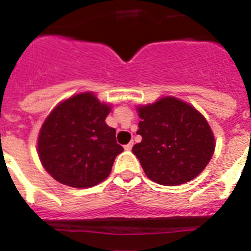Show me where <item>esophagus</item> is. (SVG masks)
Returning <instances> with one entry per match:
<instances>
[{"instance_id": "obj_1", "label": "esophagus", "mask_w": 251, "mask_h": 251, "mask_svg": "<svg viewBox=\"0 0 251 251\" xmlns=\"http://www.w3.org/2000/svg\"><path fill=\"white\" fill-rule=\"evenodd\" d=\"M132 147H133V142H129L128 145L124 146V150H126V151H130V150H132Z\"/></svg>"}]
</instances>
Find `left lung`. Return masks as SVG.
<instances>
[{"mask_svg":"<svg viewBox=\"0 0 251 251\" xmlns=\"http://www.w3.org/2000/svg\"><path fill=\"white\" fill-rule=\"evenodd\" d=\"M142 141L132 151L146 176L163 186L188 182L205 170L215 151V137L196 108L175 97L137 106Z\"/></svg>","mask_w":251,"mask_h":251,"instance_id":"8db88e82","label":"left lung"}]
</instances>
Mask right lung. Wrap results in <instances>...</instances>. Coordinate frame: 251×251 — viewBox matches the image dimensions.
Instances as JSON below:
<instances>
[{
	"instance_id": "obj_1",
	"label": "right lung",
	"mask_w": 251,
	"mask_h": 251,
	"mask_svg": "<svg viewBox=\"0 0 251 251\" xmlns=\"http://www.w3.org/2000/svg\"><path fill=\"white\" fill-rule=\"evenodd\" d=\"M112 105L84 92L57 104L44 122L37 152L52 178L75 188H88L109 176L123 147L105 123Z\"/></svg>"
}]
</instances>
